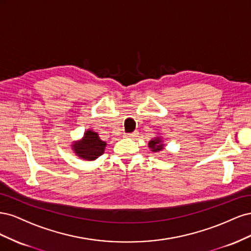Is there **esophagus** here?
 Returning <instances> with one entry per match:
<instances>
[{
    "mask_svg": "<svg viewBox=\"0 0 251 251\" xmlns=\"http://www.w3.org/2000/svg\"><path fill=\"white\" fill-rule=\"evenodd\" d=\"M136 137H138V132L135 131L133 133H127L125 134V138H131V139H135Z\"/></svg>",
    "mask_w": 251,
    "mask_h": 251,
    "instance_id": "34e87169",
    "label": "esophagus"
}]
</instances>
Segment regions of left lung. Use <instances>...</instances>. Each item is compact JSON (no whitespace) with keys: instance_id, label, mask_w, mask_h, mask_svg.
Wrapping results in <instances>:
<instances>
[{"instance_id":"1","label":"left lung","mask_w":251,"mask_h":251,"mask_svg":"<svg viewBox=\"0 0 251 251\" xmlns=\"http://www.w3.org/2000/svg\"><path fill=\"white\" fill-rule=\"evenodd\" d=\"M149 147L151 150V151H160L163 150L164 144L162 143L161 137H155L149 142Z\"/></svg>"}]
</instances>
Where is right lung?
<instances>
[{
    "instance_id": "obj_1",
    "label": "right lung",
    "mask_w": 251,
    "mask_h": 251,
    "mask_svg": "<svg viewBox=\"0 0 251 251\" xmlns=\"http://www.w3.org/2000/svg\"><path fill=\"white\" fill-rule=\"evenodd\" d=\"M105 146L107 143L100 138L96 132L88 130L79 141L73 142L72 150L79 158L92 161L103 154Z\"/></svg>"
}]
</instances>
